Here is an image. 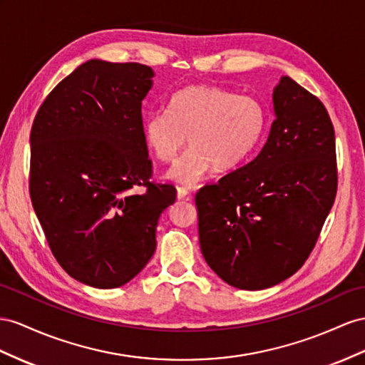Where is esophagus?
Instances as JSON below:
<instances>
[{"mask_svg":"<svg viewBox=\"0 0 365 365\" xmlns=\"http://www.w3.org/2000/svg\"><path fill=\"white\" fill-rule=\"evenodd\" d=\"M190 192H188V190H185V188H177V199L179 200H183V199H186V200H190Z\"/></svg>","mask_w":365,"mask_h":365,"instance_id":"34e87169","label":"esophagus"}]
</instances>
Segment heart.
Segmentation results:
<instances>
[{"mask_svg": "<svg viewBox=\"0 0 365 365\" xmlns=\"http://www.w3.org/2000/svg\"><path fill=\"white\" fill-rule=\"evenodd\" d=\"M267 126L262 103L253 97L210 85L175 92L168 112H153L143 121V138L160 162H173L186 145L190 151L166 177L183 186H195L212 170H236L253 154Z\"/></svg>", "mask_w": 365, "mask_h": 365, "instance_id": "b5f03b06", "label": "heart"}]
</instances>
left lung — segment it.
<instances>
[{
    "label": "left lung",
    "instance_id": "1",
    "mask_svg": "<svg viewBox=\"0 0 365 365\" xmlns=\"http://www.w3.org/2000/svg\"><path fill=\"white\" fill-rule=\"evenodd\" d=\"M274 120L260 153L195 194L207 264L240 289H264L304 265L338 188L325 106L289 77L273 89Z\"/></svg>",
    "mask_w": 365,
    "mask_h": 365
}]
</instances>
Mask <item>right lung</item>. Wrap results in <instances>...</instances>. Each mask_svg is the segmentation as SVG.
<instances>
[{
  "instance_id": "obj_1",
  "label": "right lung",
  "mask_w": 365,
  "mask_h": 365,
  "mask_svg": "<svg viewBox=\"0 0 365 365\" xmlns=\"http://www.w3.org/2000/svg\"><path fill=\"white\" fill-rule=\"evenodd\" d=\"M154 71L89 60L60 81L31 130V199L55 259L93 288L134 279L155 251V228L175 202L154 185L142 101ZM138 185L147 191L134 195Z\"/></svg>"
}]
</instances>
